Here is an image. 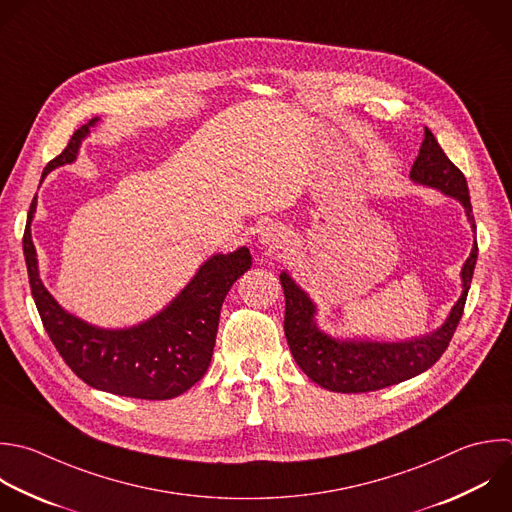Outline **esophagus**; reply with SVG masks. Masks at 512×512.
Instances as JSON below:
<instances>
[{
  "mask_svg": "<svg viewBox=\"0 0 512 512\" xmlns=\"http://www.w3.org/2000/svg\"><path fill=\"white\" fill-rule=\"evenodd\" d=\"M286 242V230L280 224H268L262 228V232L258 234V248L264 254H270L278 248H282Z\"/></svg>",
  "mask_w": 512,
  "mask_h": 512,
  "instance_id": "obj_1",
  "label": "esophagus"
}]
</instances>
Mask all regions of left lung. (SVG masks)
<instances>
[{
	"mask_svg": "<svg viewBox=\"0 0 512 512\" xmlns=\"http://www.w3.org/2000/svg\"><path fill=\"white\" fill-rule=\"evenodd\" d=\"M410 180L418 186L434 188L446 198H454L464 208L472 232H476L466 178L446 158L428 128H424L422 146L412 164ZM476 256L478 248L474 240L470 256L460 270V298L450 308L446 320L428 334L396 342L338 338L326 334L316 322V304L284 270L280 274L286 298L284 334L296 364L312 382L326 390L346 394L380 390L418 376L442 356L458 326L474 274Z\"/></svg>",
	"mask_w": 512,
	"mask_h": 512,
	"instance_id": "obj_1",
	"label": "left lung"
}]
</instances>
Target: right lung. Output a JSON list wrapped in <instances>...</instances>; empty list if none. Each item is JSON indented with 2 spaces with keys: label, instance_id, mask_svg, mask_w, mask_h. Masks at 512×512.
Listing matches in <instances>:
<instances>
[{
  "label": "right lung",
  "instance_id": "add662e5",
  "mask_svg": "<svg viewBox=\"0 0 512 512\" xmlns=\"http://www.w3.org/2000/svg\"><path fill=\"white\" fill-rule=\"evenodd\" d=\"M100 118L76 130L66 150L54 158L42 180L56 168L78 160L82 142ZM34 198L24 234V256L44 328L66 364L92 388L142 400H168L192 388L208 370L220 310L228 290L252 266L246 246L210 256L192 280L158 314L126 328H102L68 312L40 278L32 240Z\"/></svg>",
  "mask_w": 512,
  "mask_h": 512
}]
</instances>
